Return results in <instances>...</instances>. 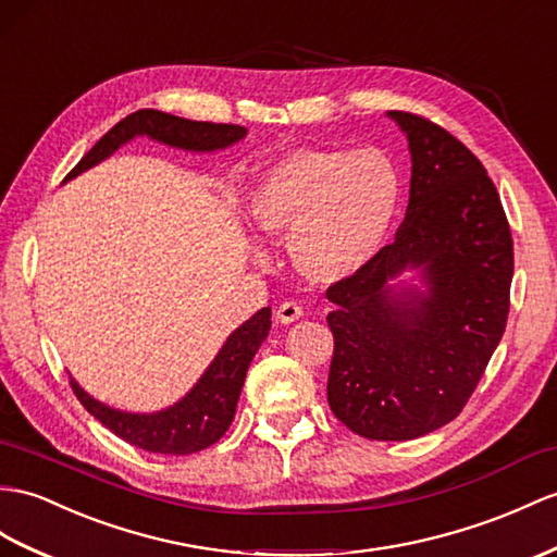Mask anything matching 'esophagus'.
<instances>
[{"instance_id":"obj_1","label":"esophagus","mask_w":557,"mask_h":557,"mask_svg":"<svg viewBox=\"0 0 557 557\" xmlns=\"http://www.w3.org/2000/svg\"><path fill=\"white\" fill-rule=\"evenodd\" d=\"M302 317V307L297 302H283L278 309H276V321L278 323H293Z\"/></svg>"}]
</instances>
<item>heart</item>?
Listing matches in <instances>:
<instances>
[{"label": "heart", "instance_id": "1", "mask_svg": "<svg viewBox=\"0 0 557 557\" xmlns=\"http://www.w3.org/2000/svg\"><path fill=\"white\" fill-rule=\"evenodd\" d=\"M399 196V170L381 148H295L257 176L246 206L257 234L288 238L302 276L335 283L383 248Z\"/></svg>", "mask_w": 557, "mask_h": 557}]
</instances>
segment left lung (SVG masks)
<instances>
[{"label":"left lung","mask_w":557,"mask_h":557,"mask_svg":"<svg viewBox=\"0 0 557 557\" xmlns=\"http://www.w3.org/2000/svg\"><path fill=\"white\" fill-rule=\"evenodd\" d=\"M409 139L411 191L395 240L333 283L329 404L366 440L423 437L454 420L506 331L512 238L494 182L444 127L389 111ZM416 268L425 289L392 284Z\"/></svg>","instance_id":"obj_1"}]
</instances>
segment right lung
<instances>
[{
    "label": "right lung",
    "mask_w": 557,
    "mask_h": 557,
    "mask_svg": "<svg viewBox=\"0 0 557 557\" xmlns=\"http://www.w3.org/2000/svg\"><path fill=\"white\" fill-rule=\"evenodd\" d=\"M248 129L240 125H216V122H196L186 117H176L153 108H144L120 120L113 129H108L103 137L91 146V151L67 172L63 182L83 174L85 170L99 165L101 160L113 156L122 144L134 137H148L160 144L194 153H210L220 148L232 146L246 137ZM271 329V309L262 307L246 323L226 337L220 355L208 366V371L200 375V381L191 387L184 399L172 404L170 409L156 413H127L111 409L75 383L71 377V387L79 404L106 425L120 440L132 446H139L151 454H170V456H188L208 449L216 440H222L224 432L232 425L236 416V404L240 397L243 383H246L248 366L260 349L264 337Z\"/></svg>",
    "instance_id": "add662e5"
}]
</instances>
